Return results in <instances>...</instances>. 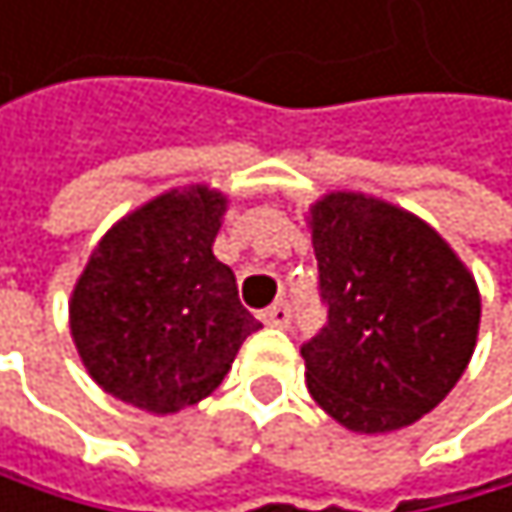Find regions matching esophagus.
Segmentation results:
<instances>
[{"label":"esophagus","instance_id":"34e87169","mask_svg":"<svg viewBox=\"0 0 512 512\" xmlns=\"http://www.w3.org/2000/svg\"><path fill=\"white\" fill-rule=\"evenodd\" d=\"M291 307L285 304V301H279V304H273V307H267L264 310V322L267 325H273V328H288L291 325Z\"/></svg>","mask_w":512,"mask_h":512}]
</instances>
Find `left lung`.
Segmentation results:
<instances>
[{
  "label": "left lung",
  "instance_id": "8db88e82",
  "mask_svg": "<svg viewBox=\"0 0 512 512\" xmlns=\"http://www.w3.org/2000/svg\"><path fill=\"white\" fill-rule=\"evenodd\" d=\"M313 248L328 313L301 347L313 399L356 433L415 424L473 356V276L421 218L362 193L313 205Z\"/></svg>",
  "mask_w": 512,
  "mask_h": 512
}]
</instances>
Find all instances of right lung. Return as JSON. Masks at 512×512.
<instances>
[{
    "label": "right lung",
    "mask_w": 512,
    "mask_h": 512,
    "mask_svg": "<svg viewBox=\"0 0 512 512\" xmlns=\"http://www.w3.org/2000/svg\"><path fill=\"white\" fill-rule=\"evenodd\" d=\"M227 199L171 190L122 218L94 248L70 301L88 375L116 399L171 415L218 390L261 322L214 258Z\"/></svg>",
    "instance_id": "1"
}]
</instances>
